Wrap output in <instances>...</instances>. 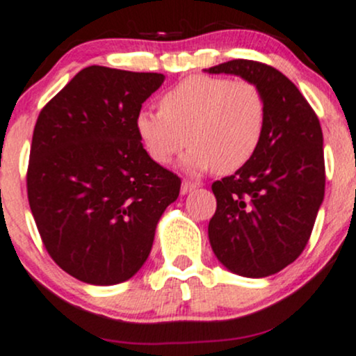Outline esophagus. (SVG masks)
Segmentation results:
<instances>
[{
	"instance_id": "esophagus-1",
	"label": "esophagus",
	"mask_w": 356,
	"mask_h": 356,
	"mask_svg": "<svg viewBox=\"0 0 356 356\" xmlns=\"http://www.w3.org/2000/svg\"><path fill=\"white\" fill-rule=\"evenodd\" d=\"M197 186H199L197 182H193V181H189V179H184V181H182V184H181V193L182 194L191 193V191L196 189Z\"/></svg>"
}]
</instances>
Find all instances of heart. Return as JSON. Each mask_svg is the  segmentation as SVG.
<instances>
[{"instance_id": "heart-1", "label": "heart", "mask_w": 356, "mask_h": 356, "mask_svg": "<svg viewBox=\"0 0 356 356\" xmlns=\"http://www.w3.org/2000/svg\"><path fill=\"white\" fill-rule=\"evenodd\" d=\"M267 116V99L253 81L193 76L163 92L159 111L140 109L135 130L157 163H169L189 142L187 170L232 174L255 157Z\"/></svg>"}]
</instances>
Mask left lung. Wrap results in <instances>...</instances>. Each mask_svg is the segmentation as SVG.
I'll list each match as a JSON object with an SVG mask.
<instances>
[{"instance_id": "left-lung-1", "label": "left lung", "mask_w": 356, "mask_h": 356, "mask_svg": "<svg viewBox=\"0 0 356 356\" xmlns=\"http://www.w3.org/2000/svg\"><path fill=\"white\" fill-rule=\"evenodd\" d=\"M260 86L268 116L261 145L245 167L213 182L216 211L208 226L214 255L243 277H267L306 248L324 197L323 131L292 81L259 60L209 67Z\"/></svg>"}]
</instances>
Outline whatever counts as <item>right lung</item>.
Returning <instances> with one entry per match:
<instances>
[{
	"mask_svg": "<svg viewBox=\"0 0 356 356\" xmlns=\"http://www.w3.org/2000/svg\"><path fill=\"white\" fill-rule=\"evenodd\" d=\"M163 74L91 65L42 108L26 193L42 243L58 267L95 286L134 277L181 179L150 159L135 130Z\"/></svg>",
	"mask_w": 356,
	"mask_h": 356,
	"instance_id": "right-lung-1",
	"label": "right lung"
}]
</instances>
